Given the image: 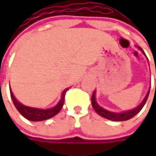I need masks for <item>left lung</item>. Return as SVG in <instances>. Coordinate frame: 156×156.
Returning a JSON list of instances; mask_svg holds the SVG:
<instances>
[{
	"label": "left lung",
	"mask_w": 156,
	"mask_h": 156,
	"mask_svg": "<svg viewBox=\"0 0 156 156\" xmlns=\"http://www.w3.org/2000/svg\"><path fill=\"white\" fill-rule=\"evenodd\" d=\"M137 48H138L142 52V54L146 56L145 53L143 52V50L141 49V48H140V47H137ZM149 90H150V88L148 89L146 96L144 97V99H143V101H141V103L138 105L136 108L131 109V110L124 111V112H121V113H115V112H111V111L105 109L102 107H101V106L97 103V101H96V98H95V90L94 91L93 94H92V97H91L92 106H93L94 109L95 110V112H96L99 115H101V117H103V118H106V119L110 120V121H114V122L127 121V120H129V119L133 118V117L135 116V115H136L141 110V108H143V106L145 105L146 101H147L148 94H149Z\"/></svg>",
	"instance_id": "1"
}]
</instances>
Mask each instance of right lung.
<instances>
[{"label":"right lung","mask_w":156,"mask_h":156,"mask_svg":"<svg viewBox=\"0 0 156 156\" xmlns=\"http://www.w3.org/2000/svg\"><path fill=\"white\" fill-rule=\"evenodd\" d=\"M9 90H10V95H11L12 101L14 102V105L15 106L16 109L20 112L21 115L29 121L41 122V121H45L48 119H50L55 115H56L57 114L61 111L62 108L63 107V104H64L65 94H66V92L69 90V87L65 88L62 91V97H61V100L59 101V102L54 108H48V109H41V108H31L28 106H25L16 100L12 90H11V87H9Z\"/></svg>","instance_id":"1"}]
</instances>
